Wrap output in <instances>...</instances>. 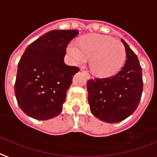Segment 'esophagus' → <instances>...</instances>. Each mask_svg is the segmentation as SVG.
I'll return each mask as SVG.
<instances>
[{
  "mask_svg": "<svg viewBox=\"0 0 157 157\" xmlns=\"http://www.w3.org/2000/svg\"><path fill=\"white\" fill-rule=\"evenodd\" d=\"M82 72H84V73H85V76H87V78H88V79H89V78H90V75L89 74V72H87L86 71H82Z\"/></svg>",
  "mask_w": 157,
  "mask_h": 157,
  "instance_id": "1",
  "label": "esophagus"
}]
</instances>
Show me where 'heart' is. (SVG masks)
<instances>
[{
  "instance_id": "heart-1",
  "label": "heart",
  "mask_w": 157,
  "mask_h": 157,
  "mask_svg": "<svg viewBox=\"0 0 157 157\" xmlns=\"http://www.w3.org/2000/svg\"><path fill=\"white\" fill-rule=\"evenodd\" d=\"M72 64L82 65L89 60L93 74L108 76L119 70L125 59L126 51L121 41L101 34H90L81 38L80 43L72 41L67 47Z\"/></svg>"
}]
</instances>
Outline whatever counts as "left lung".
I'll return each mask as SVG.
<instances>
[{
  "label": "left lung",
  "mask_w": 157,
  "mask_h": 157,
  "mask_svg": "<svg viewBox=\"0 0 157 157\" xmlns=\"http://www.w3.org/2000/svg\"><path fill=\"white\" fill-rule=\"evenodd\" d=\"M126 51L125 64L117 74L94 78L87 83L88 101L93 115L107 123H117L137 109L143 92L142 68L137 56L121 40Z\"/></svg>",
  "instance_id": "obj_1"
}]
</instances>
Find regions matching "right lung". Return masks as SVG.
<instances>
[{"mask_svg":"<svg viewBox=\"0 0 157 157\" xmlns=\"http://www.w3.org/2000/svg\"><path fill=\"white\" fill-rule=\"evenodd\" d=\"M77 30H52L29 44L18 63L15 96L29 117L45 121L58 116L79 68L64 64L68 43Z\"/></svg>","mask_w":157,"mask_h":157,"instance_id":"obj_1","label":"right lung"}]
</instances>
